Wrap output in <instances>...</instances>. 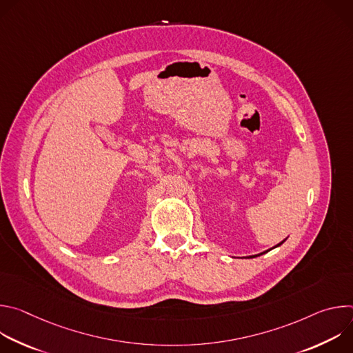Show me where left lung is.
Segmentation results:
<instances>
[{
  "label": "left lung",
  "instance_id": "8db88e82",
  "mask_svg": "<svg viewBox=\"0 0 353 353\" xmlns=\"http://www.w3.org/2000/svg\"><path fill=\"white\" fill-rule=\"evenodd\" d=\"M283 241H285V240H283ZM283 241H281V243H279V244H278V245H281V244H282V243H283ZM261 254H264V253H261ZM259 256H260V254H259ZM251 257H257V256H251Z\"/></svg>",
  "mask_w": 353,
  "mask_h": 353
}]
</instances>
